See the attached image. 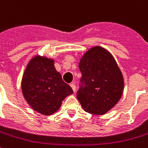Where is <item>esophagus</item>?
Masks as SVG:
<instances>
[{
	"mask_svg": "<svg viewBox=\"0 0 148 148\" xmlns=\"http://www.w3.org/2000/svg\"><path fill=\"white\" fill-rule=\"evenodd\" d=\"M71 88H72V90H73V91L75 92V90H76V86H75L74 83H71Z\"/></svg>",
	"mask_w": 148,
	"mask_h": 148,
	"instance_id": "esophagus-1",
	"label": "esophagus"
}]
</instances>
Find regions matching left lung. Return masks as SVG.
I'll return each mask as SVG.
<instances>
[{"instance_id": "1", "label": "left lung", "mask_w": 148, "mask_h": 148, "mask_svg": "<svg viewBox=\"0 0 148 148\" xmlns=\"http://www.w3.org/2000/svg\"><path fill=\"white\" fill-rule=\"evenodd\" d=\"M82 72L77 99L85 111L104 114L120 99L123 77L115 60L108 51L96 46L84 54L79 62Z\"/></svg>"}]
</instances>
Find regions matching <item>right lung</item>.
<instances>
[{"instance_id": "add662e5", "label": "right lung", "mask_w": 148, "mask_h": 148, "mask_svg": "<svg viewBox=\"0 0 148 148\" xmlns=\"http://www.w3.org/2000/svg\"><path fill=\"white\" fill-rule=\"evenodd\" d=\"M53 64L52 59L35 57L28 64L21 81L25 100L34 110L45 115L56 112L64 99L74 93Z\"/></svg>"}]
</instances>
